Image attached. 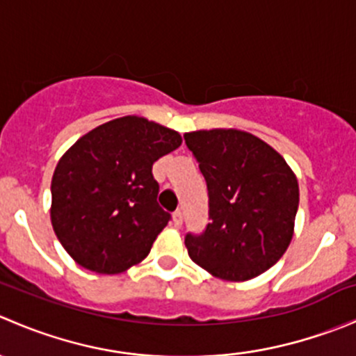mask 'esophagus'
<instances>
[{
    "label": "esophagus",
    "mask_w": 356,
    "mask_h": 356,
    "mask_svg": "<svg viewBox=\"0 0 356 356\" xmlns=\"http://www.w3.org/2000/svg\"><path fill=\"white\" fill-rule=\"evenodd\" d=\"M182 211H174V213H172V224L175 225V227H181L182 225Z\"/></svg>",
    "instance_id": "34e87169"
}]
</instances>
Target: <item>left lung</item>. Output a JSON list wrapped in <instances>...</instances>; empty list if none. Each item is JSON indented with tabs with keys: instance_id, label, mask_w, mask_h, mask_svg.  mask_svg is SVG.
<instances>
[{
	"instance_id": "8db88e82",
	"label": "left lung",
	"mask_w": 356,
	"mask_h": 356,
	"mask_svg": "<svg viewBox=\"0 0 356 356\" xmlns=\"http://www.w3.org/2000/svg\"><path fill=\"white\" fill-rule=\"evenodd\" d=\"M208 186L210 224L186 236L189 258L213 277H258L286 253L300 203L298 179L270 145L239 129L184 134Z\"/></svg>"
}]
</instances>
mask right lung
Listing matches in <instances>:
<instances>
[{
    "mask_svg": "<svg viewBox=\"0 0 356 356\" xmlns=\"http://www.w3.org/2000/svg\"><path fill=\"white\" fill-rule=\"evenodd\" d=\"M177 131L138 115L79 138L51 179V225L75 264L120 274L148 257L170 215L156 203L153 163L177 149Z\"/></svg>",
    "mask_w": 356,
    "mask_h": 356,
    "instance_id": "add662e5",
    "label": "right lung"
}]
</instances>
